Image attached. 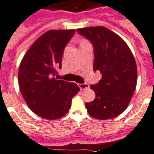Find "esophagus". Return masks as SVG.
<instances>
[{"instance_id": "34e87169", "label": "esophagus", "mask_w": 154, "mask_h": 154, "mask_svg": "<svg viewBox=\"0 0 154 154\" xmlns=\"http://www.w3.org/2000/svg\"><path fill=\"white\" fill-rule=\"evenodd\" d=\"M78 86L81 90H85V89H88L89 88V85L88 84H79Z\"/></svg>"}]
</instances>
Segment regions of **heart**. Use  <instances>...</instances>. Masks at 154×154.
Here are the masks:
<instances>
[{
  "instance_id": "1",
  "label": "heart",
  "mask_w": 154,
  "mask_h": 154,
  "mask_svg": "<svg viewBox=\"0 0 154 154\" xmlns=\"http://www.w3.org/2000/svg\"><path fill=\"white\" fill-rule=\"evenodd\" d=\"M85 40H83V41H82V42H85Z\"/></svg>"
}]
</instances>
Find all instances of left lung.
<instances>
[{
    "label": "left lung",
    "mask_w": 154,
    "mask_h": 154,
    "mask_svg": "<svg viewBox=\"0 0 154 154\" xmlns=\"http://www.w3.org/2000/svg\"><path fill=\"white\" fill-rule=\"evenodd\" d=\"M94 49V71L102 74L91 88L96 97L85 104L91 117L105 120L117 117L126 109L137 83V67L133 53L121 37L104 26L77 29Z\"/></svg>",
    "instance_id": "obj_1"
}]
</instances>
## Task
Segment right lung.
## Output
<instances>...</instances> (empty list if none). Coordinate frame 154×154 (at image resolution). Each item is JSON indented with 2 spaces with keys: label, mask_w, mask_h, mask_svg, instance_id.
<instances>
[{
  "label": "right lung",
  "mask_w": 154,
  "mask_h": 154,
  "mask_svg": "<svg viewBox=\"0 0 154 154\" xmlns=\"http://www.w3.org/2000/svg\"><path fill=\"white\" fill-rule=\"evenodd\" d=\"M74 29L50 30L38 37L21 61L18 84L29 109L45 119L54 120L66 114L72 97L80 91L73 82L55 78L61 68L64 47Z\"/></svg>",
  "instance_id": "right-lung-1"
}]
</instances>
